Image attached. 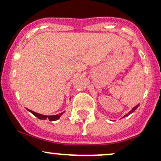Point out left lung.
<instances>
[{
	"mask_svg": "<svg viewBox=\"0 0 161 161\" xmlns=\"http://www.w3.org/2000/svg\"><path fill=\"white\" fill-rule=\"evenodd\" d=\"M138 107H139V104H138V105H136V107H134V108H133L132 109H131V111L129 112V113H128V114H125V115H124V117H123V118H125V117H127V116H129V114H131V113H133V112H134L135 111H136V109H137V108H138Z\"/></svg>",
	"mask_w": 161,
	"mask_h": 161,
	"instance_id": "obj_1",
	"label": "left lung"
}]
</instances>
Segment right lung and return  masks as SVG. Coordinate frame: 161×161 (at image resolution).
<instances>
[{
  "mask_svg": "<svg viewBox=\"0 0 161 161\" xmlns=\"http://www.w3.org/2000/svg\"><path fill=\"white\" fill-rule=\"evenodd\" d=\"M29 111L31 112L33 115H35L36 118H38L39 119H41V120H47V119H49V121H57V120L61 118V115L64 113L65 111H63L61 113L58 114H55V115H44V114H38L36 112H34L32 111H31L30 109H27Z\"/></svg>",
  "mask_w": 161,
  "mask_h": 161,
  "instance_id": "1",
  "label": "right lung"
}]
</instances>
